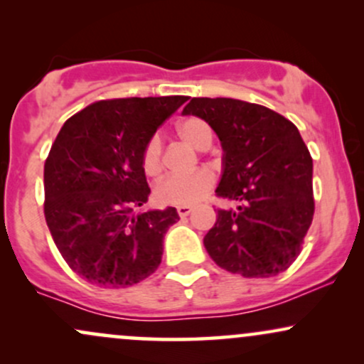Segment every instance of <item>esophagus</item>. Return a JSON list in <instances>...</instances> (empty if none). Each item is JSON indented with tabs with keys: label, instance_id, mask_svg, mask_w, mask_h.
Instances as JSON below:
<instances>
[{
	"label": "esophagus",
	"instance_id": "obj_1",
	"mask_svg": "<svg viewBox=\"0 0 364 364\" xmlns=\"http://www.w3.org/2000/svg\"><path fill=\"white\" fill-rule=\"evenodd\" d=\"M176 210H178L179 217H186V215H190V212L193 210V208H191V207H186V205H181V207H178Z\"/></svg>",
	"mask_w": 364,
	"mask_h": 364
}]
</instances>
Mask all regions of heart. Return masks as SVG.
Returning a JSON list of instances; mask_svg holds the SVG:
<instances>
[{
	"instance_id": "b5f03b06",
	"label": "heart",
	"mask_w": 364,
	"mask_h": 364,
	"mask_svg": "<svg viewBox=\"0 0 364 364\" xmlns=\"http://www.w3.org/2000/svg\"><path fill=\"white\" fill-rule=\"evenodd\" d=\"M178 135L193 149L203 150L210 145V127L200 118L183 119L176 128ZM141 168L147 176H159L162 171V140L152 135L141 149ZM215 185L214 174L207 169L195 171L186 176H169L156 188V198L164 205H196L210 193Z\"/></svg>"
}]
</instances>
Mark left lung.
Listing matches in <instances>:
<instances>
[{
	"instance_id": "left-lung-1",
	"label": "left lung",
	"mask_w": 364,
	"mask_h": 364,
	"mask_svg": "<svg viewBox=\"0 0 364 364\" xmlns=\"http://www.w3.org/2000/svg\"><path fill=\"white\" fill-rule=\"evenodd\" d=\"M207 121L223 145L217 208L203 245L220 269L272 277L301 253L315 212L313 159L298 128L269 107L228 97H193L183 109Z\"/></svg>"
}]
</instances>
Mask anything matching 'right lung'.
Instances as JSON below:
<instances>
[{
	"mask_svg": "<svg viewBox=\"0 0 364 364\" xmlns=\"http://www.w3.org/2000/svg\"><path fill=\"white\" fill-rule=\"evenodd\" d=\"M186 95L99 101L66 119L44 164V215L75 274L128 287L157 270L174 207L133 214L149 200L141 149Z\"/></svg>",
	"mask_w": 364,
	"mask_h": 364,
	"instance_id": "obj_1",
	"label": "right lung"
}]
</instances>
